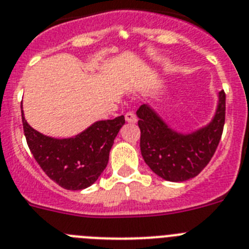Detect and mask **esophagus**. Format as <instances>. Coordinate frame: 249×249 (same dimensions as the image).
Masks as SVG:
<instances>
[{
    "mask_svg": "<svg viewBox=\"0 0 249 249\" xmlns=\"http://www.w3.org/2000/svg\"><path fill=\"white\" fill-rule=\"evenodd\" d=\"M125 120H126L127 123H137L138 118L133 111H129V112H126V114H125Z\"/></svg>",
    "mask_w": 249,
    "mask_h": 249,
    "instance_id": "1",
    "label": "esophagus"
}]
</instances>
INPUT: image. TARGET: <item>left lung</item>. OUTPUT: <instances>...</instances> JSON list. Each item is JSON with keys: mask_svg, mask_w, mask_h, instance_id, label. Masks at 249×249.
Wrapping results in <instances>:
<instances>
[{"mask_svg": "<svg viewBox=\"0 0 249 249\" xmlns=\"http://www.w3.org/2000/svg\"><path fill=\"white\" fill-rule=\"evenodd\" d=\"M137 115L144 161L165 180L185 181L198 176L217 150L226 122V92H219L213 120L194 133L172 130L148 105H142Z\"/></svg>", "mask_w": 249, "mask_h": 249, "instance_id": "obj_1", "label": "left lung"}]
</instances>
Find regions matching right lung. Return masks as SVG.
Masks as SVG:
<instances>
[{
  "mask_svg": "<svg viewBox=\"0 0 249 249\" xmlns=\"http://www.w3.org/2000/svg\"><path fill=\"white\" fill-rule=\"evenodd\" d=\"M124 115L96 122L83 133L69 139H55L35 130L25 120L26 142L41 169L50 179L69 190H81L98 180L107 168L109 153Z\"/></svg>",
  "mask_w": 249,
  "mask_h": 249,
  "instance_id": "add662e5",
  "label": "right lung"
}]
</instances>
